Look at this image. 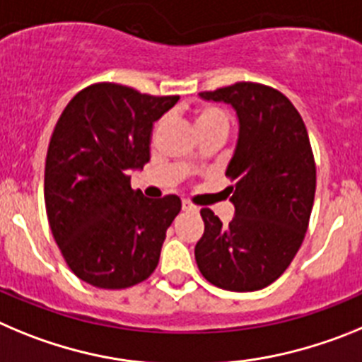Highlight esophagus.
<instances>
[{"label": "esophagus", "instance_id": "1", "mask_svg": "<svg viewBox=\"0 0 362 362\" xmlns=\"http://www.w3.org/2000/svg\"><path fill=\"white\" fill-rule=\"evenodd\" d=\"M182 209H184L185 213H198L197 205H194L193 202H189V200L182 202Z\"/></svg>", "mask_w": 362, "mask_h": 362}]
</instances>
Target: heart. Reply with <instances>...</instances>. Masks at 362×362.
<instances>
[{"label":"heart","mask_w":362,"mask_h":362,"mask_svg":"<svg viewBox=\"0 0 362 362\" xmlns=\"http://www.w3.org/2000/svg\"><path fill=\"white\" fill-rule=\"evenodd\" d=\"M194 122H197L198 132L207 129L216 124H227V117L216 108H200L194 113Z\"/></svg>","instance_id":"b5f03b06"}]
</instances>
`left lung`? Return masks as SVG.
<instances>
[{"mask_svg": "<svg viewBox=\"0 0 362 362\" xmlns=\"http://www.w3.org/2000/svg\"><path fill=\"white\" fill-rule=\"evenodd\" d=\"M200 97L230 104L240 135L226 173L236 211L229 223L200 211L205 229L194 247L197 265L218 288L259 291L288 269L307 234L315 194L307 128L294 104L267 84L243 81Z\"/></svg>", "mask_w": 362, "mask_h": 362, "instance_id": "8db88e82", "label": "left lung"}]
</instances>
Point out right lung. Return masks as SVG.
Masks as SVG:
<instances>
[{"label":"right lung","instance_id":"add662e5","mask_svg":"<svg viewBox=\"0 0 362 362\" xmlns=\"http://www.w3.org/2000/svg\"><path fill=\"white\" fill-rule=\"evenodd\" d=\"M178 99L95 83L55 124L45 165L48 223L71 272L97 288H128L157 269L182 202L146 198L129 173L149 162L153 122Z\"/></svg>","mask_w":362,"mask_h":362}]
</instances>
